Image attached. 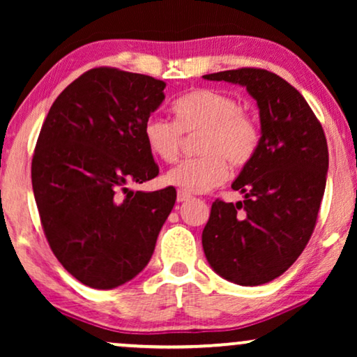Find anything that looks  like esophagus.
<instances>
[{"mask_svg": "<svg viewBox=\"0 0 357 357\" xmlns=\"http://www.w3.org/2000/svg\"><path fill=\"white\" fill-rule=\"evenodd\" d=\"M187 199H190V195L182 192V190H178V193H177V202H178V203H183V202H187Z\"/></svg>", "mask_w": 357, "mask_h": 357, "instance_id": "1", "label": "esophagus"}]
</instances>
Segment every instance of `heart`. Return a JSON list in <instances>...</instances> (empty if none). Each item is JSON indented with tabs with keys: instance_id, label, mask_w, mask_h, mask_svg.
Returning <instances> with one entry per match:
<instances>
[{
	"instance_id": "heart-1",
	"label": "heart",
	"mask_w": 357,
	"mask_h": 357,
	"mask_svg": "<svg viewBox=\"0 0 357 357\" xmlns=\"http://www.w3.org/2000/svg\"><path fill=\"white\" fill-rule=\"evenodd\" d=\"M175 121L149 116L143 135L148 149L164 162L182 153L183 133L197 136L199 155L183 160L165 175V182L185 193H203L222 183L229 165L242 169L260 148L261 130L255 116L242 110L236 97L216 89H197L174 104Z\"/></svg>"
}]
</instances>
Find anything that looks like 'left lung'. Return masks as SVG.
Returning a JSON list of instances; mask_svg holds the SVG:
<instances>
[{"instance_id": "1", "label": "left lung", "mask_w": 357, "mask_h": 357, "mask_svg": "<svg viewBox=\"0 0 357 357\" xmlns=\"http://www.w3.org/2000/svg\"><path fill=\"white\" fill-rule=\"evenodd\" d=\"M203 77L245 86L261 123L258 153L232 183L245 198L213 203L204 255L224 280L265 284L299 258L315 229L328 170L324 128L301 92L275 73L238 68Z\"/></svg>"}]
</instances>
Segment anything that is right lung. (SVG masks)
Listing matches in <instances>:
<instances>
[{
  "instance_id": "right-lung-1",
  "label": "right lung",
  "mask_w": 357,
  "mask_h": 357,
  "mask_svg": "<svg viewBox=\"0 0 357 357\" xmlns=\"http://www.w3.org/2000/svg\"><path fill=\"white\" fill-rule=\"evenodd\" d=\"M165 82L92 68L53 102L32 159V188L58 261L82 284L114 289L144 270L177 192H133L158 177L143 135Z\"/></svg>"
}]
</instances>
